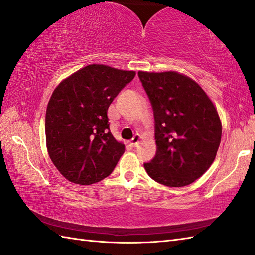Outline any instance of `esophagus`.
<instances>
[{
  "label": "esophagus",
  "mask_w": 255,
  "mask_h": 255,
  "mask_svg": "<svg viewBox=\"0 0 255 255\" xmlns=\"http://www.w3.org/2000/svg\"><path fill=\"white\" fill-rule=\"evenodd\" d=\"M139 140H140V136L138 134H135L134 135V137L132 138V140H131V146L132 147H136L137 145H138V143H139Z\"/></svg>",
  "instance_id": "1"
}]
</instances>
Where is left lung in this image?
Returning a JSON list of instances; mask_svg holds the SVG:
<instances>
[{
  "label": "left lung",
  "instance_id": "obj_1",
  "mask_svg": "<svg viewBox=\"0 0 255 255\" xmlns=\"http://www.w3.org/2000/svg\"><path fill=\"white\" fill-rule=\"evenodd\" d=\"M155 117L157 152L144 163L156 182L171 188L193 183L216 157L222 121L199 84L174 71L138 72Z\"/></svg>",
  "mask_w": 255,
  "mask_h": 255
}]
</instances>
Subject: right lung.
Here are the masks:
<instances>
[{
    "instance_id": "1",
    "label": "right lung",
    "mask_w": 255,
    "mask_h": 255,
    "mask_svg": "<svg viewBox=\"0 0 255 255\" xmlns=\"http://www.w3.org/2000/svg\"><path fill=\"white\" fill-rule=\"evenodd\" d=\"M135 74L90 64L53 90L46 112L47 149L53 165L71 182H99L117 166L126 147L111 134L107 111Z\"/></svg>"
}]
</instances>
